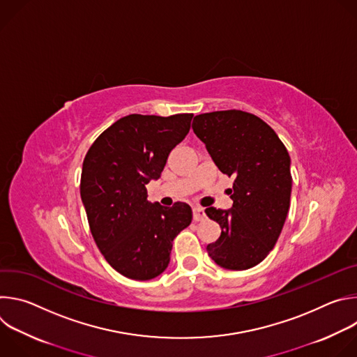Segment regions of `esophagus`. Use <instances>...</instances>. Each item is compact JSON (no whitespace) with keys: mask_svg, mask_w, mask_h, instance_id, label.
Instances as JSON below:
<instances>
[{"mask_svg":"<svg viewBox=\"0 0 357 357\" xmlns=\"http://www.w3.org/2000/svg\"><path fill=\"white\" fill-rule=\"evenodd\" d=\"M192 212H193V220H195V222L203 220V219L206 218L205 211H203V209H202V208H199V206H195V208L192 209Z\"/></svg>","mask_w":357,"mask_h":357,"instance_id":"obj_1","label":"esophagus"}]
</instances>
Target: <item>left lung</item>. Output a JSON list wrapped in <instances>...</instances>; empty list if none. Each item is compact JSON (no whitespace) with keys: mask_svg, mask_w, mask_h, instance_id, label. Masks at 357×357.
<instances>
[{"mask_svg":"<svg viewBox=\"0 0 357 357\" xmlns=\"http://www.w3.org/2000/svg\"><path fill=\"white\" fill-rule=\"evenodd\" d=\"M192 128L220 172L234 176L233 206L205 211L222 229L208 254L222 268L248 270L268 256L285 223L292 188L289 154L267 123L241 110L199 114Z\"/></svg>","mask_w":357,"mask_h":357,"instance_id":"8db88e82","label":"left lung"}]
</instances>
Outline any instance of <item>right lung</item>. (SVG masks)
Masks as SVG:
<instances>
[{
  "mask_svg": "<svg viewBox=\"0 0 357 357\" xmlns=\"http://www.w3.org/2000/svg\"><path fill=\"white\" fill-rule=\"evenodd\" d=\"M193 114H130L101 132L87 151L80 196L90 231L107 263L121 275L146 281L162 274L174 238L190 225L192 209L146 200L169 152L186 137Z\"/></svg>",
  "mask_w": 357,
  "mask_h": 357,
  "instance_id": "1",
  "label": "right lung"
}]
</instances>
